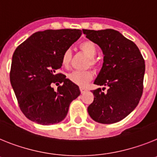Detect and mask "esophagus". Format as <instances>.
<instances>
[{"instance_id":"obj_1","label":"esophagus","mask_w":157,"mask_h":157,"mask_svg":"<svg viewBox=\"0 0 157 157\" xmlns=\"http://www.w3.org/2000/svg\"><path fill=\"white\" fill-rule=\"evenodd\" d=\"M80 92H81V94L84 93V92L88 91V90H87L86 88H82V87H81V88H80Z\"/></svg>"}]
</instances>
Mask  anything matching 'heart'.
<instances>
[{
  "instance_id": "b5f03b06",
  "label": "heart",
  "mask_w": 157,
  "mask_h": 157,
  "mask_svg": "<svg viewBox=\"0 0 157 157\" xmlns=\"http://www.w3.org/2000/svg\"><path fill=\"white\" fill-rule=\"evenodd\" d=\"M79 48L89 58L88 65H91L92 67H96L98 65V61L95 59V57L97 54V48H96L95 43L89 40L84 41L79 45ZM71 58H72L71 50L69 49L65 50L62 56V65L64 67H69L71 62ZM67 77L68 79L73 84H77L80 87H84L86 86L87 84L92 79L93 73L90 69L83 71L76 70L69 73Z\"/></svg>"
}]
</instances>
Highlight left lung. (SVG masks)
Wrapping results in <instances>:
<instances>
[{"label": "left lung", "mask_w": 157, "mask_h": 157, "mask_svg": "<svg viewBox=\"0 0 157 157\" xmlns=\"http://www.w3.org/2000/svg\"><path fill=\"white\" fill-rule=\"evenodd\" d=\"M83 33L99 45L104 54L103 67L94 84L108 86L105 93L101 88L92 91L94 100L88 106V114L99 123L119 122L135 109L141 99L144 58L137 45L115 30L83 29Z\"/></svg>", "instance_id": "1"}]
</instances>
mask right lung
Listing matches in <instances>:
<instances>
[{
	"label": "right lung",
	"mask_w": 157,
	"mask_h": 157,
	"mask_svg": "<svg viewBox=\"0 0 157 157\" xmlns=\"http://www.w3.org/2000/svg\"><path fill=\"white\" fill-rule=\"evenodd\" d=\"M81 34L78 29L38 31L15 50L10 82L20 110L32 122L58 123L67 115L71 102L80 95L77 84L57 70L62 67L64 51ZM59 82L63 85L55 92L52 84Z\"/></svg>",
	"instance_id": "right-lung-1"
}]
</instances>
